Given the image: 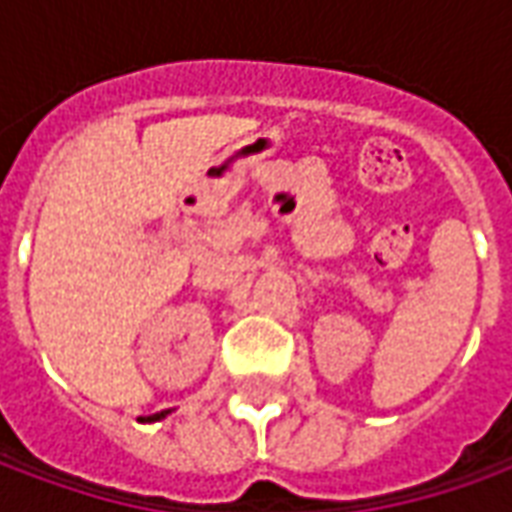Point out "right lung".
Listing matches in <instances>:
<instances>
[{
    "instance_id": "obj_1",
    "label": "right lung",
    "mask_w": 512,
    "mask_h": 512,
    "mask_svg": "<svg viewBox=\"0 0 512 512\" xmlns=\"http://www.w3.org/2000/svg\"><path fill=\"white\" fill-rule=\"evenodd\" d=\"M167 414H172V408H164V411H158V414H150V417H139V422H158V419H164Z\"/></svg>"
}]
</instances>
